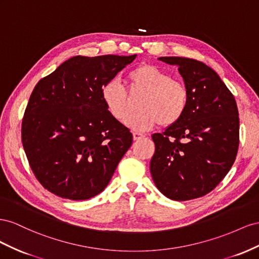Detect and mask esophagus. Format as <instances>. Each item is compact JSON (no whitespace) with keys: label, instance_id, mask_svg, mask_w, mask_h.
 Segmentation results:
<instances>
[{"label":"esophagus","instance_id":"esophagus-1","mask_svg":"<svg viewBox=\"0 0 259 259\" xmlns=\"http://www.w3.org/2000/svg\"><path fill=\"white\" fill-rule=\"evenodd\" d=\"M144 136L142 134H139V132H134V140H140L142 139Z\"/></svg>","mask_w":259,"mask_h":259}]
</instances>
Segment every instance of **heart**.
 I'll list each match as a JSON object with an SVG mask.
<instances>
[{"label": "heart", "instance_id": "b5f03b06", "mask_svg": "<svg viewBox=\"0 0 259 259\" xmlns=\"http://www.w3.org/2000/svg\"><path fill=\"white\" fill-rule=\"evenodd\" d=\"M131 90H142L137 114L125 124L136 131H146L160 123L164 127L178 122L186 113L189 102L188 89L182 81L172 79L170 73L150 64L138 66L129 73ZM103 102L114 118L122 121L131 112L128 94L117 79L108 81L101 90Z\"/></svg>", "mask_w": 259, "mask_h": 259}]
</instances>
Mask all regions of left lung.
<instances>
[{
  "mask_svg": "<svg viewBox=\"0 0 259 259\" xmlns=\"http://www.w3.org/2000/svg\"><path fill=\"white\" fill-rule=\"evenodd\" d=\"M178 66L189 93L186 113L162 134L152 136L150 170L155 186L174 201L209 193L230 170L239 147V112L218 73L192 58L159 57Z\"/></svg>",
  "mask_w": 259,
  "mask_h": 259,
  "instance_id": "obj_1",
  "label": "left lung"
}]
</instances>
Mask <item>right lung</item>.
I'll return each mask as SVG.
<instances>
[{"label":"right lung","instance_id":"add662e5","mask_svg":"<svg viewBox=\"0 0 259 259\" xmlns=\"http://www.w3.org/2000/svg\"><path fill=\"white\" fill-rule=\"evenodd\" d=\"M136 57L73 56L34 87L21 140L36 179L53 194L83 201L107 187L132 134L109 114L101 90Z\"/></svg>","mask_w":259,"mask_h":259}]
</instances>
